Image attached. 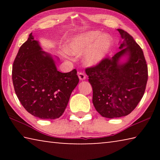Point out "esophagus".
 I'll list each match as a JSON object with an SVG mask.
<instances>
[{"label": "esophagus", "instance_id": "1", "mask_svg": "<svg viewBox=\"0 0 160 160\" xmlns=\"http://www.w3.org/2000/svg\"><path fill=\"white\" fill-rule=\"evenodd\" d=\"M78 77H79L80 80H83L86 78V75H85V73H84V72H78Z\"/></svg>", "mask_w": 160, "mask_h": 160}]
</instances>
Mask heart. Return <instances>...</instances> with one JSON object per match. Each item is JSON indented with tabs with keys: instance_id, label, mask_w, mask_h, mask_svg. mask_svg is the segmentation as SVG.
<instances>
[{
	"instance_id": "obj_1",
	"label": "heart",
	"mask_w": 160,
	"mask_h": 160,
	"mask_svg": "<svg viewBox=\"0 0 160 160\" xmlns=\"http://www.w3.org/2000/svg\"><path fill=\"white\" fill-rule=\"evenodd\" d=\"M110 46L111 39L109 37H102L98 32H90L71 40L65 47V51L70 55L76 56L86 52V63L94 65L106 56Z\"/></svg>"
}]
</instances>
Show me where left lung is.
I'll return each instance as SVG.
<instances>
[{
	"label": "left lung",
	"mask_w": 160,
	"mask_h": 160,
	"mask_svg": "<svg viewBox=\"0 0 160 160\" xmlns=\"http://www.w3.org/2000/svg\"><path fill=\"white\" fill-rule=\"evenodd\" d=\"M118 31L125 39L119 47L121 50L113 57H105L85 68L92 87L94 106L102 116L109 118L127 116L135 109L145 93L148 78L142 48L131 35L123 29ZM127 53L128 61L118 64L119 58Z\"/></svg>",
	"instance_id": "1"
}]
</instances>
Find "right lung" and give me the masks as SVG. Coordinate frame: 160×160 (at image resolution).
I'll list each match as a JSON object with an SVG mask.
<instances>
[{
  "instance_id": "1",
  "label": "right lung",
  "mask_w": 160,
  "mask_h": 160,
  "mask_svg": "<svg viewBox=\"0 0 160 160\" xmlns=\"http://www.w3.org/2000/svg\"><path fill=\"white\" fill-rule=\"evenodd\" d=\"M12 79L23 107L42 119L60 117L79 82L76 69L66 73L58 71L53 58L42 51L32 33L13 62Z\"/></svg>"
}]
</instances>
